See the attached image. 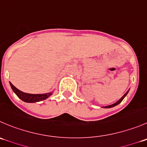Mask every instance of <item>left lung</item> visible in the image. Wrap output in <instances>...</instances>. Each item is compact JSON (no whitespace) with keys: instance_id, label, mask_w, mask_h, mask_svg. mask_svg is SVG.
Segmentation results:
<instances>
[{"instance_id":"8db88e82","label":"left lung","mask_w":147,"mask_h":147,"mask_svg":"<svg viewBox=\"0 0 147 147\" xmlns=\"http://www.w3.org/2000/svg\"><path fill=\"white\" fill-rule=\"evenodd\" d=\"M128 92H129V90H128V91H127V92H126V93H125V94H124V95H123V96H122V98H121V99H119V100H118V101H117V102H115V103L112 104V105H108V106H105V107H104V108H112V107H114V106H116V105H119V103H120V102H121V101H122V100H123V98H125V97H126V95H127V94H128Z\"/></svg>"}]
</instances>
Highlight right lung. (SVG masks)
<instances>
[{"mask_svg": "<svg viewBox=\"0 0 147 147\" xmlns=\"http://www.w3.org/2000/svg\"><path fill=\"white\" fill-rule=\"evenodd\" d=\"M11 88H12L13 91L16 94L17 96L22 100L23 101L26 102H39V101H42L43 100L47 99L49 98L52 92H49V93H45V94H29V93H26V92H22V91L19 90L17 89L11 82H10Z\"/></svg>", "mask_w": 147, "mask_h": 147, "instance_id": "add662e5", "label": "right lung"}]
</instances>
